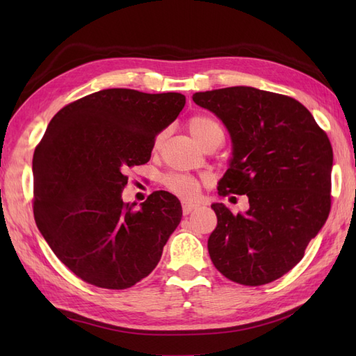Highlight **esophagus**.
Returning <instances> with one entry per match:
<instances>
[{"label": "esophagus", "mask_w": 356, "mask_h": 356, "mask_svg": "<svg viewBox=\"0 0 356 356\" xmlns=\"http://www.w3.org/2000/svg\"><path fill=\"white\" fill-rule=\"evenodd\" d=\"M197 207L196 204H193V203H187V202H182V213L184 215H188V213H191L193 211H195Z\"/></svg>", "instance_id": "esophagus-1"}]
</instances>
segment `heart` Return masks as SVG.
Instances as JSON below:
<instances>
[{
	"mask_svg": "<svg viewBox=\"0 0 356 356\" xmlns=\"http://www.w3.org/2000/svg\"><path fill=\"white\" fill-rule=\"evenodd\" d=\"M187 127L191 136L195 138L199 144L212 134L222 132L220 124L208 115H193L187 122ZM161 139H163V134H159L154 141L156 148L160 145ZM161 182H163V186L166 187V190L172 193V195H175L184 200L196 199L202 188V181L199 178L190 174H184V172H168V174L161 178Z\"/></svg>",
	"mask_w": 356,
	"mask_h": 356,
	"instance_id": "obj_1",
	"label": "heart"
}]
</instances>
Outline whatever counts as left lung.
<instances>
[{
  "label": "left lung",
  "mask_w": 356,
  "mask_h": 356,
  "mask_svg": "<svg viewBox=\"0 0 356 356\" xmlns=\"http://www.w3.org/2000/svg\"><path fill=\"white\" fill-rule=\"evenodd\" d=\"M193 101L227 126L230 168L218 195H246L250 209L213 203L208 251L217 270L258 286L288 273L331 209L332 148L324 129L294 98L245 86L197 92Z\"/></svg>",
  "instance_id": "8db88e82"
}]
</instances>
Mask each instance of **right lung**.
I'll return each mask as SVG.
<instances>
[{
    "instance_id": "right-lung-1",
    "label": "right lung",
    "mask_w": 356,
    "mask_h": 356,
    "mask_svg": "<svg viewBox=\"0 0 356 356\" xmlns=\"http://www.w3.org/2000/svg\"><path fill=\"white\" fill-rule=\"evenodd\" d=\"M186 105L177 92L105 89L63 106L32 159L37 227L51 251L90 285L143 281L182 217L179 200L153 191L135 209L122 200L127 169L152 157L156 135Z\"/></svg>"
}]
</instances>
